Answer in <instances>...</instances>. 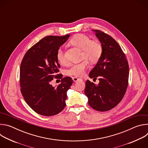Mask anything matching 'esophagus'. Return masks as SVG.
Instances as JSON below:
<instances>
[{"instance_id": "obj_1", "label": "esophagus", "mask_w": 148, "mask_h": 148, "mask_svg": "<svg viewBox=\"0 0 148 148\" xmlns=\"http://www.w3.org/2000/svg\"><path fill=\"white\" fill-rule=\"evenodd\" d=\"M73 80L74 82H77V81H81L82 80L81 78H77L76 77H74L73 78Z\"/></svg>"}]
</instances>
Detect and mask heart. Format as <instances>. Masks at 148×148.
Returning a JSON list of instances; mask_svg holds the SVG:
<instances>
[{
    "instance_id": "b5f03b06",
    "label": "heart",
    "mask_w": 148,
    "mask_h": 148,
    "mask_svg": "<svg viewBox=\"0 0 148 148\" xmlns=\"http://www.w3.org/2000/svg\"><path fill=\"white\" fill-rule=\"evenodd\" d=\"M71 43L82 50V58H87L92 62H97L102 54V47L96 41H91V38L84 34H79L74 36L71 40ZM57 58L61 64H66L67 62L64 53L61 48L57 52ZM88 67V62L87 60L71 64L67 70L69 75L81 77L85 74L86 70Z\"/></svg>"
}]
</instances>
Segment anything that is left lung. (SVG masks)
<instances>
[{
	"instance_id": "1",
	"label": "left lung",
	"mask_w": 148,
	"mask_h": 148,
	"mask_svg": "<svg viewBox=\"0 0 148 148\" xmlns=\"http://www.w3.org/2000/svg\"><path fill=\"white\" fill-rule=\"evenodd\" d=\"M92 30L101 43L102 54L89 77H98L99 82L95 85L87 80L84 93L92 108L104 112L114 108L122 99L128 87L129 65L120 46L111 36Z\"/></svg>"
}]
</instances>
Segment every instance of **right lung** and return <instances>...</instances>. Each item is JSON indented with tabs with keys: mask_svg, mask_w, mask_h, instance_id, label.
<instances>
[{
	"mask_svg": "<svg viewBox=\"0 0 148 148\" xmlns=\"http://www.w3.org/2000/svg\"><path fill=\"white\" fill-rule=\"evenodd\" d=\"M69 37L70 34L44 37L26 53L21 62V92L29 106L40 115H55L66 107L67 92L73 81L57 74L60 66L57 52ZM53 77L62 79L56 88L50 84Z\"/></svg>",
	"mask_w": 148,
	"mask_h": 148,
	"instance_id": "add662e5",
	"label": "right lung"
}]
</instances>
